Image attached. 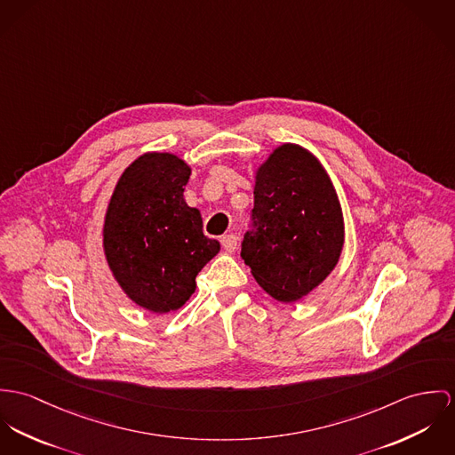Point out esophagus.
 <instances>
[{
  "instance_id": "esophagus-1",
  "label": "esophagus",
  "mask_w": 455,
  "mask_h": 455,
  "mask_svg": "<svg viewBox=\"0 0 455 455\" xmlns=\"http://www.w3.org/2000/svg\"><path fill=\"white\" fill-rule=\"evenodd\" d=\"M221 246L225 248V251L234 252L237 250V237L234 234L223 235L221 237Z\"/></svg>"
}]
</instances>
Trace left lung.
<instances>
[{"label": "left lung", "mask_w": 455, "mask_h": 455, "mask_svg": "<svg viewBox=\"0 0 455 455\" xmlns=\"http://www.w3.org/2000/svg\"><path fill=\"white\" fill-rule=\"evenodd\" d=\"M342 246V209L328 174L300 147H279L256 172L251 230L241 246L256 283L295 302L326 279Z\"/></svg>", "instance_id": "obj_1"}]
</instances>
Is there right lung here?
<instances>
[{
	"instance_id": "obj_1",
	"label": "right lung",
	"mask_w": 455,
	"mask_h": 455,
	"mask_svg": "<svg viewBox=\"0 0 455 455\" xmlns=\"http://www.w3.org/2000/svg\"><path fill=\"white\" fill-rule=\"evenodd\" d=\"M190 167L171 153L132 162L116 183L104 220V254L131 300L158 314L180 308L196 277L220 251L205 237L201 212L183 192Z\"/></svg>"
}]
</instances>
